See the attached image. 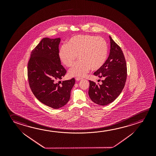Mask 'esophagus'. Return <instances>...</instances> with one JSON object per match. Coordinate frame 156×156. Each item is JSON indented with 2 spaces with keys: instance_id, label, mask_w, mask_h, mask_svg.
I'll use <instances>...</instances> for the list:
<instances>
[{
  "instance_id": "esophagus-1",
  "label": "esophagus",
  "mask_w": 156,
  "mask_h": 156,
  "mask_svg": "<svg viewBox=\"0 0 156 156\" xmlns=\"http://www.w3.org/2000/svg\"><path fill=\"white\" fill-rule=\"evenodd\" d=\"M82 78H79V77H76V81H79V80H82Z\"/></svg>"
}]
</instances>
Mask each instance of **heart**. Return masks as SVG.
<instances>
[{"label":"heart","instance_id":"obj_1","mask_svg":"<svg viewBox=\"0 0 156 156\" xmlns=\"http://www.w3.org/2000/svg\"><path fill=\"white\" fill-rule=\"evenodd\" d=\"M108 54L107 41L91 35L72 37L67 44L61 46L59 52L60 60L67 67L71 66L78 56L79 61L69 70L71 77H84L91 69H100L106 62Z\"/></svg>","mask_w":156,"mask_h":156}]
</instances>
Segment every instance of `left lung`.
Listing matches in <instances>:
<instances>
[{
    "label": "left lung",
    "mask_w": 156,
    "mask_h": 156,
    "mask_svg": "<svg viewBox=\"0 0 156 156\" xmlns=\"http://www.w3.org/2000/svg\"><path fill=\"white\" fill-rule=\"evenodd\" d=\"M110 49L107 60L94 76L104 78L102 84L89 80V95L94 102L105 105L112 102L122 92L127 79V66L120 46L109 36Z\"/></svg>",
    "instance_id": "1"
}]
</instances>
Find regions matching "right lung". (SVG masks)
Instances as JSON below:
<instances>
[{
	"mask_svg": "<svg viewBox=\"0 0 156 156\" xmlns=\"http://www.w3.org/2000/svg\"><path fill=\"white\" fill-rule=\"evenodd\" d=\"M60 38H43L31 51L28 64L31 90L44 105L58 109L69 102L74 78L60 81L66 73L59 56Z\"/></svg>",
	"mask_w": 156,
	"mask_h": 156,
	"instance_id": "add662e5",
	"label": "right lung"
}]
</instances>
